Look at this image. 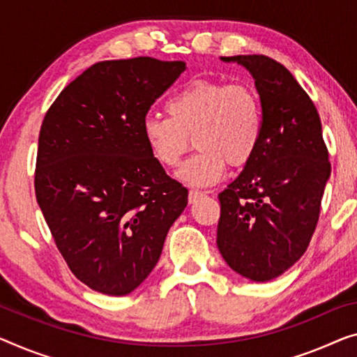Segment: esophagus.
Returning a JSON list of instances; mask_svg holds the SVG:
<instances>
[{"instance_id":"obj_1","label":"esophagus","mask_w":357,"mask_h":357,"mask_svg":"<svg viewBox=\"0 0 357 357\" xmlns=\"http://www.w3.org/2000/svg\"><path fill=\"white\" fill-rule=\"evenodd\" d=\"M202 197H205V192H202V190H189V204H195Z\"/></svg>"}]
</instances>
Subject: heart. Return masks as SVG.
Returning <instances> with one entry per match:
<instances>
[{"label": "heart", "instance_id": "1", "mask_svg": "<svg viewBox=\"0 0 357 357\" xmlns=\"http://www.w3.org/2000/svg\"><path fill=\"white\" fill-rule=\"evenodd\" d=\"M169 116L147 115L142 136L163 168H178L192 147L199 152L184 163L179 179L189 185L218 183L229 165L243 168L253 160L263 136V104L248 83L195 78L167 100Z\"/></svg>", "mask_w": 357, "mask_h": 357}]
</instances>
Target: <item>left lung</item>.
I'll return each instance as SVG.
<instances>
[{
    "instance_id": "obj_1",
    "label": "left lung",
    "mask_w": 357,
    "mask_h": 357,
    "mask_svg": "<svg viewBox=\"0 0 357 357\" xmlns=\"http://www.w3.org/2000/svg\"><path fill=\"white\" fill-rule=\"evenodd\" d=\"M250 70L263 104L253 160L218 195V248L243 278L268 282L303 257L316 231L331 176L322 125L310 96L280 62L231 56Z\"/></svg>"
}]
</instances>
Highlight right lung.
Returning a JSON list of instances; mask_svg holds the SVG:
<instances>
[{"label":"right lung","mask_w":357,"mask_h":357,"mask_svg":"<svg viewBox=\"0 0 357 357\" xmlns=\"http://www.w3.org/2000/svg\"><path fill=\"white\" fill-rule=\"evenodd\" d=\"M181 61H102L57 96L43 119L35 194L73 275L123 296L155 268L188 189L149 151L142 120L184 72Z\"/></svg>","instance_id":"1"}]
</instances>
